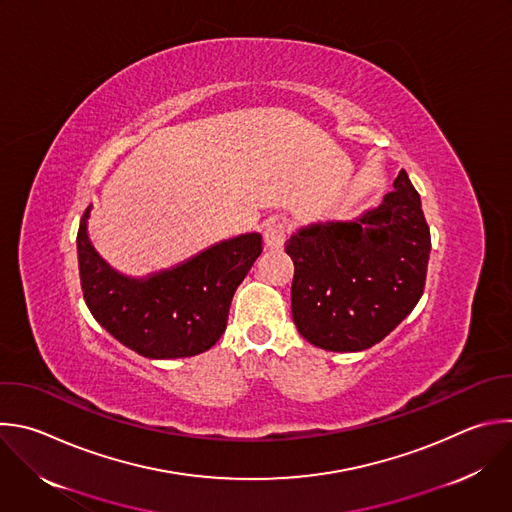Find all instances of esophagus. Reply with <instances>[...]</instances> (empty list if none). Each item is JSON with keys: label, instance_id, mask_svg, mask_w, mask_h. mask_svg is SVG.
I'll use <instances>...</instances> for the list:
<instances>
[{"label": "esophagus", "instance_id": "obj_1", "mask_svg": "<svg viewBox=\"0 0 512 512\" xmlns=\"http://www.w3.org/2000/svg\"><path fill=\"white\" fill-rule=\"evenodd\" d=\"M263 239H265V245L271 247V249H281L285 239H287V223L281 221V219H271L265 223V229H263Z\"/></svg>", "mask_w": 512, "mask_h": 512}]
</instances>
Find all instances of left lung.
Instances as JSON below:
<instances>
[{"label":"left lung","mask_w":512,"mask_h":512,"mask_svg":"<svg viewBox=\"0 0 512 512\" xmlns=\"http://www.w3.org/2000/svg\"><path fill=\"white\" fill-rule=\"evenodd\" d=\"M285 251L295 265L297 331L321 350L362 352L382 342L420 301L430 229L402 168L380 207L356 221L303 227Z\"/></svg>","instance_id":"obj_1"}]
</instances>
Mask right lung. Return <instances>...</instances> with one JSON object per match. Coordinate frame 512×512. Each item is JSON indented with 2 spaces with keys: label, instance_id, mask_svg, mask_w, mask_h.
<instances>
[{
  "label": "right lung",
  "instance_id": "add662e5",
  "mask_svg": "<svg viewBox=\"0 0 512 512\" xmlns=\"http://www.w3.org/2000/svg\"><path fill=\"white\" fill-rule=\"evenodd\" d=\"M86 209L78 229L84 301L118 342L150 360L191 358L213 348L227 327L231 299L261 255V235L221 241L185 263L142 279L112 269L88 237Z\"/></svg>",
  "mask_w": 512,
  "mask_h": 512
}]
</instances>
